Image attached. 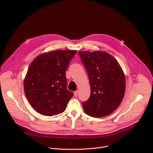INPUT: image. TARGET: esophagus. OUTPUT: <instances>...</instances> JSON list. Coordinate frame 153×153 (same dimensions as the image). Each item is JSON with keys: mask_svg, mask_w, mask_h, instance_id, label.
<instances>
[{"mask_svg": "<svg viewBox=\"0 0 153 153\" xmlns=\"http://www.w3.org/2000/svg\"><path fill=\"white\" fill-rule=\"evenodd\" d=\"M77 93H78L77 91H76L74 92V96H75V97H77Z\"/></svg>", "mask_w": 153, "mask_h": 153, "instance_id": "34e87169", "label": "esophagus"}]
</instances>
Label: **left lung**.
Segmentation results:
<instances>
[{
    "instance_id": "left-lung-1",
    "label": "left lung",
    "mask_w": 153,
    "mask_h": 153,
    "mask_svg": "<svg viewBox=\"0 0 153 153\" xmlns=\"http://www.w3.org/2000/svg\"><path fill=\"white\" fill-rule=\"evenodd\" d=\"M91 87V94L82 102L88 115L102 117L116 110L125 93L126 80L120 63L105 51H79Z\"/></svg>"
}]
</instances>
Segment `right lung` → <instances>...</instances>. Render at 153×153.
I'll list each match as a JSON object with an SVG mask.
<instances>
[{"label":"right lung","mask_w":153,"mask_h":153,"mask_svg":"<svg viewBox=\"0 0 153 153\" xmlns=\"http://www.w3.org/2000/svg\"><path fill=\"white\" fill-rule=\"evenodd\" d=\"M76 50H55L38 55L29 66L24 91L32 107L52 116L65 111L74 93L67 89L66 70Z\"/></svg>","instance_id":"obj_1"}]
</instances>
